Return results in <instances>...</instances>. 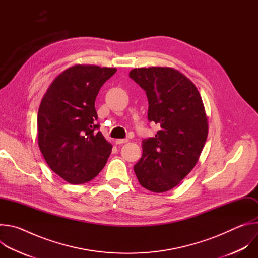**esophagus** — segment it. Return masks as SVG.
I'll use <instances>...</instances> for the list:
<instances>
[{
	"instance_id": "34e87169",
	"label": "esophagus",
	"mask_w": 258,
	"mask_h": 258,
	"mask_svg": "<svg viewBox=\"0 0 258 258\" xmlns=\"http://www.w3.org/2000/svg\"><path fill=\"white\" fill-rule=\"evenodd\" d=\"M126 142H128L127 139H118V140L115 141V144H116V145H121V144H124V143H126Z\"/></svg>"
}]
</instances>
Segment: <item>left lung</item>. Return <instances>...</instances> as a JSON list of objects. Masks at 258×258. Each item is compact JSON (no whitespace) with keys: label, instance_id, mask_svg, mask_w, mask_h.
<instances>
[{"label":"left lung","instance_id":"left-lung-1","mask_svg":"<svg viewBox=\"0 0 258 258\" xmlns=\"http://www.w3.org/2000/svg\"><path fill=\"white\" fill-rule=\"evenodd\" d=\"M148 98V119L160 125L142 142L134 166L141 186L155 193L174 188L198 162L208 135L202 98L195 85L171 67L135 68L130 72Z\"/></svg>","mask_w":258,"mask_h":258}]
</instances>
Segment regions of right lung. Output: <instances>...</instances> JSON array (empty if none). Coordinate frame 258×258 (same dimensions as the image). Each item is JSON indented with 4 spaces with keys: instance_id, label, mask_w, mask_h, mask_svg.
I'll use <instances>...</instances> for the list:
<instances>
[{
    "instance_id": "add662e5",
    "label": "right lung",
    "mask_w": 258,
    "mask_h": 258,
    "mask_svg": "<svg viewBox=\"0 0 258 258\" xmlns=\"http://www.w3.org/2000/svg\"><path fill=\"white\" fill-rule=\"evenodd\" d=\"M116 68L72 66L53 81L38 113L40 150L49 167L69 183L93 179L105 166L112 145L96 122L95 100Z\"/></svg>"
}]
</instances>
